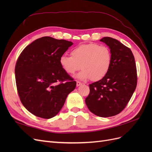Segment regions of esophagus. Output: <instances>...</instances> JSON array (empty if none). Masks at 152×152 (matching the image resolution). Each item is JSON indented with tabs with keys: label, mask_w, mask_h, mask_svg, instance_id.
<instances>
[{
	"label": "esophagus",
	"mask_w": 152,
	"mask_h": 152,
	"mask_svg": "<svg viewBox=\"0 0 152 152\" xmlns=\"http://www.w3.org/2000/svg\"><path fill=\"white\" fill-rule=\"evenodd\" d=\"M82 84V83L79 81H77V86H79Z\"/></svg>",
	"instance_id": "esophagus-1"
}]
</instances>
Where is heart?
Listing matches in <instances>:
<instances>
[{
	"label": "heart",
	"instance_id": "b5f03b06",
	"mask_svg": "<svg viewBox=\"0 0 152 152\" xmlns=\"http://www.w3.org/2000/svg\"><path fill=\"white\" fill-rule=\"evenodd\" d=\"M112 62L110 49L95 43L80 45L72 50L71 56L64 54L59 58L62 68L69 75L82 69L77 75L81 80L102 79L108 73Z\"/></svg>",
	"mask_w": 152,
	"mask_h": 152
}]
</instances>
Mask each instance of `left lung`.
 <instances>
[{
    "instance_id": "obj_1",
    "label": "left lung",
    "mask_w": 152,
    "mask_h": 152,
    "mask_svg": "<svg viewBox=\"0 0 152 152\" xmlns=\"http://www.w3.org/2000/svg\"><path fill=\"white\" fill-rule=\"evenodd\" d=\"M100 41L110 49L112 62L104 78L89 85L86 104L99 117H112L126 108L137 86V70L131 50L118 40L103 37Z\"/></svg>"
}]
</instances>
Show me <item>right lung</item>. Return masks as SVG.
<instances>
[{
	"label": "right lung",
	"instance_id": "1",
	"mask_svg": "<svg viewBox=\"0 0 152 152\" xmlns=\"http://www.w3.org/2000/svg\"><path fill=\"white\" fill-rule=\"evenodd\" d=\"M70 41L43 37L23 49L15 66L18 95L23 105L34 115L50 118L62 108L76 82L62 68L59 58Z\"/></svg>",
	"mask_w": 152,
	"mask_h": 152
}]
</instances>
